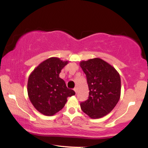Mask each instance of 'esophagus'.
<instances>
[{
	"instance_id": "obj_1",
	"label": "esophagus",
	"mask_w": 148,
	"mask_h": 148,
	"mask_svg": "<svg viewBox=\"0 0 148 148\" xmlns=\"http://www.w3.org/2000/svg\"><path fill=\"white\" fill-rule=\"evenodd\" d=\"M74 92H75L76 93V92H77V88H74Z\"/></svg>"
}]
</instances>
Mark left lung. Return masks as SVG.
<instances>
[{"label":"left lung","mask_w":148,"mask_h":148,"mask_svg":"<svg viewBox=\"0 0 148 148\" xmlns=\"http://www.w3.org/2000/svg\"><path fill=\"white\" fill-rule=\"evenodd\" d=\"M80 66L86 74L89 97L81 103V108L90 118H102L118 103L121 92V80L113 66L101 59L81 61Z\"/></svg>","instance_id":"1"}]
</instances>
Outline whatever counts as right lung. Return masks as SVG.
<instances>
[{
  "mask_svg": "<svg viewBox=\"0 0 148 148\" xmlns=\"http://www.w3.org/2000/svg\"><path fill=\"white\" fill-rule=\"evenodd\" d=\"M68 61L52 57L43 61L32 72L28 81V95L40 113L53 115L64 106L68 97L75 95L66 86L59 74Z\"/></svg>",
  "mask_w": 148,
  "mask_h": 148,
  "instance_id": "1",
  "label": "right lung"
}]
</instances>
